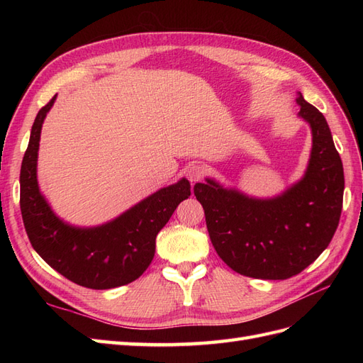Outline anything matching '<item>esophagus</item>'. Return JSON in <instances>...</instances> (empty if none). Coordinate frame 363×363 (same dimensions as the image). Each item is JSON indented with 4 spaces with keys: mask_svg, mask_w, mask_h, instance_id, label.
Wrapping results in <instances>:
<instances>
[{
    "mask_svg": "<svg viewBox=\"0 0 363 363\" xmlns=\"http://www.w3.org/2000/svg\"><path fill=\"white\" fill-rule=\"evenodd\" d=\"M203 175H204V168L201 164H191V167L186 169V177L189 179L191 183L200 182L203 179Z\"/></svg>",
    "mask_w": 363,
    "mask_h": 363,
    "instance_id": "obj_1",
    "label": "esophagus"
}]
</instances>
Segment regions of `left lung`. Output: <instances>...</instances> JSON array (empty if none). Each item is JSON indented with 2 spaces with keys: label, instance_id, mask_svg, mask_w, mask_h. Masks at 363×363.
Instances as JSON below:
<instances>
[{
  "label": "left lung",
  "instance_id": "left-lung-1",
  "mask_svg": "<svg viewBox=\"0 0 363 363\" xmlns=\"http://www.w3.org/2000/svg\"><path fill=\"white\" fill-rule=\"evenodd\" d=\"M296 103L313 135L301 182L272 200L248 199L213 180L194 186L218 256L247 277L284 280L300 274L330 244L342 212L344 168L330 128L301 94Z\"/></svg>",
  "mask_w": 363,
  "mask_h": 363
}]
</instances>
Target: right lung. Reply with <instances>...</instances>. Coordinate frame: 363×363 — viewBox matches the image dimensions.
Masks as SVG:
<instances>
[{
  "label": "right lung",
  "instance_id": "obj_1",
  "mask_svg": "<svg viewBox=\"0 0 363 363\" xmlns=\"http://www.w3.org/2000/svg\"><path fill=\"white\" fill-rule=\"evenodd\" d=\"M56 95L43 106L31 127L21 167V213L31 247L63 277L89 289H111L139 279L156 251V236L177 206L189 199L182 179L140 201L115 221L95 228H75L52 213L38 188L36 163L42 123Z\"/></svg>",
  "mask_w": 363,
  "mask_h": 363
}]
</instances>
